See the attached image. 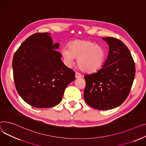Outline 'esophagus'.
<instances>
[{"mask_svg": "<svg viewBox=\"0 0 146 146\" xmlns=\"http://www.w3.org/2000/svg\"><path fill=\"white\" fill-rule=\"evenodd\" d=\"M75 77H76V79H79V78H81V77H82V74H80L79 73L76 72V74H75Z\"/></svg>", "mask_w": 146, "mask_h": 146, "instance_id": "obj_1", "label": "esophagus"}]
</instances>
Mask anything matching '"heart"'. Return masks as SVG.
<instances>
[{"label": "heart", "mask_w": 146, "mask_h": 146, "mask_svg": "<svg viewBox=\"0 0 146 146\" xmlns=\"http://www.w3.org/2000/svg\"><path fill=\"white\" fill-rule=\"evenodd\" d=\"M62 53L66 63L71 65L77 57V63L80 69L86 72L98 69L105 58L104 48L90 40H74L70 42L69 48L64 47Z\"/></svg>", "instance_id": "b5f03b06"}]
</instances>
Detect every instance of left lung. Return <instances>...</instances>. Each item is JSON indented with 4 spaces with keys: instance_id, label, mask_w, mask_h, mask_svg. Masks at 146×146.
<instances>
[{
    "instance_id": "left-lung-1",
    "label": "left lung",
    "mask_w": 146,
    "mask_h": 146,
    "mask_svg": "<svg viewBox=\"0 0 146 146\" xmlns=\"http://www.w3.org/2000/svg\"><path fill=\"white\" fill-rule=\"evenodd\" d=\"M109 53L100 69L86 74L84 99L92 108L106 110L120 106L127 99L135 76V64L126 46L120 40L102 37Z\"/></svg>"
}]
</instances>
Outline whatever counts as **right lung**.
<instances>
[{
	"label": "right lung",
	"mask_w": 146,
	"mask_h": 146,
	"mask_svg": "<svg viewBox=\"0 0 146 146\" xmlns=\"http://www.w3.org/2000/svg\"><path fill=\"white\" fill-rule=\"evenodd\" d=\"M49 33L29 36L15 52L12 63L17 93L36 108H52L62 100L66 87L75 80V73L62 61Z\"/></svg>",
	"instance_id": "obj_1"
}]
</instances>
